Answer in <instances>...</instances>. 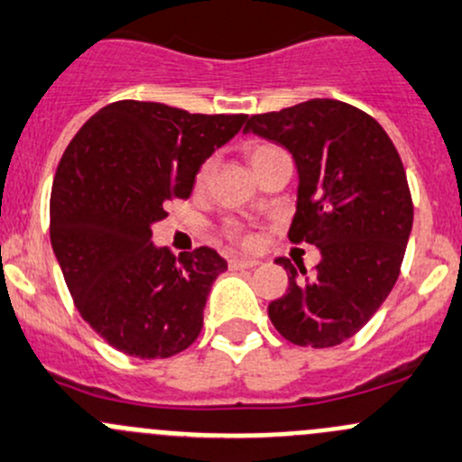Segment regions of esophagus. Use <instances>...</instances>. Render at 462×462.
I'll use <instances>...</instances> for the list:
<instances>
[{"label": "esophagus", "instance_id": "1", "mask_svg": "<svg viewBox=\"0 0 462 462\" xmlns=\"http://www.w3.org/2000/svg\"><path fill=\"white\" fill-rule=\"evenodd\" d=\"M256 265H259V261L247 259V256H235V259H230L232 270H250V268H256Z\"/></svg>", "mask_w": 462, "mask_h": 462}]
</instances>
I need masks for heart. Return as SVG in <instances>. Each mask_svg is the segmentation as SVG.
<instances>
[{"label": "heart", "instance_id": "heart-1", "mask_svg": "<svg viewBox=\"0 0 462 462\" xmlns=\"http://www.w3.org/2000/svg\"><path fill=\"white\" fill-rule=\"evenodd\" d=\"M272 152H276L274 145H252V148L245 152V159H247V163H250V168H252V166H256V163H259L261 159H265ZM208 174H210V163H206V166L201 168V172H199L197 181L203 183L208 179Z\"/></svg>", "mask_w": 462, "mask_h": 462}]
</instances>
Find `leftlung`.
<instances>
[{
	"label": "left lung",
	"instance_id": "1",
	"mask_svg": "<svg viewBox=\"0 0 462 462\" xmlns=\"http://www.w3.org/2000/svg\"><path fill=\"white\" fill-rule=\"evenodd\" d=\"M244 133L283 145L299 188L292 244H312V276L279 256L290 288L268 314L283 338L300 347L347 341L394 288L414 206L405 168L376 119L337 99H310L279 113L252 115Z\"/></svg>",
	"mask_w": 462,
	"mask_h": 462
}]
</instances>
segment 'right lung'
<instances>
[{"label": "right lung", "instance_id": "add662e5", "mask_svg": "<svg viewBox=\"0 0 462 462\" xmlns=\"http://www.w3.org/2000/svg\"><path fill=\"white\" fill-rule=\"evenodd\" d=\"M247 115H190L154 101H115L68 143L51 194V244L77 310L104 341L168 358L197 341L212 283L227 270L212 247L174 256L152 244L172 197Z\"/></svg>", "mask_w": 462, "mask_h": 462}]
</instances>
